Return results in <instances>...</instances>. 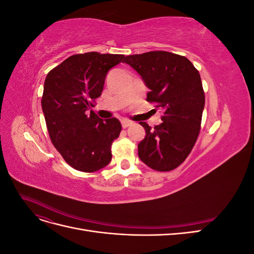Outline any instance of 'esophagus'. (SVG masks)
Instances as JSON below:
<instances>
[{
  "instance_id": "obj_1",
  "label": "esophagus",
  "mask_w": 254,
  "mask_h": 254,
  "mask_svg": "<svg viewBox=\"0 0 254 254\" xmlns=\"http://www.w3.org/2000/svg\"><path fill=\"white\" fill-rule=\"evenodd\" d=\"M131 125H132V122L127 121V120H122V127L123 128H127Z\"/></svg>"
}]
</instances>
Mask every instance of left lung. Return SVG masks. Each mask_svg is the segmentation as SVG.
Returning <instances> with one entry per match:
<instances>
[{"instance_id":"left-lung-1","label":"left lung","mask_w":254,"mask_h":254,"mask_svg":"<svg viewBox=\"0 0 254 254\" xmlns=\"http://www.w3.org/2000/svg\"><path fill=\"white\" fill-rule=\"evenodd\" d=\"M124 63L150 89L147 102L163 112L155 128L140 122L146 136L137 145L139 157L152 170L173 171L188 158L200 131L205 101L200 74L187 57L165 51L126 56Z\"/></svg>"}]
</instances>
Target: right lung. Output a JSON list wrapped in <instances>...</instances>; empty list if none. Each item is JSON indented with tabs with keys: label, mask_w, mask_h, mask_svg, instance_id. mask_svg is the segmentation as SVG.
I'll use <instances>...</instances> for the list:
<instances>
[{
	"label": "right lung",
	"mask_w": 254,
	"mask_h": 254,
	"mask_svg": "<svg viewBox=\"0 0 254 254\" xmlns=\"http://www.w3.org/2000/svg\"><path fill=\"white\" fill-rule=\"evenodd\" d=\"M124 57L77 54L54 67L45 78L41 105L51 141L75 170L93 173L111 161V145L120 135L121 123L88 111L102 94L107 73Z\"/></svg>",
	"instance_id": "obj_1"
}]
</instances>
